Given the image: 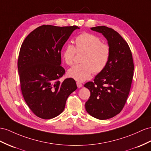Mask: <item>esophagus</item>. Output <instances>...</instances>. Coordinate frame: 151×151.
I'll return each mask as SVG.
<instances>
[{"label":"esophagus","instance_id":"obj_1","mask_svg":"<svg viewBox=\"0 0 151 151\" xmlns=\"http://www.w3.org/2000/svg\"><path fill=\"white\" fill-rule=\"evenodd\" d=\"M76 86H77V87H78V88H80V87H82L83 86V85H82V83H81L80 82H76Z\"/></svg>","mask_w":151,"mask_h":151}]
</instances>
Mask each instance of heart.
<instances>
[{"mask_svg": "<svg viewBox=\"0 0 151 151\" xmlns=\"http://www.w3.org/2000/svg\"><path fill=\"white\" fill-rule=\"evenodd\" d=\"M75 46L68 44L63 53L65 63L73 65L76 53L83 54L82 64L76 65L68 71V75L78 82L88 79L92 73L99 74L105 70L110 58L111 48L109 44L103 42L94 34L84 32L75 38Z\"/></svg>", "mask_w": 151, "mask_h": 151, "instance_id": "obj_1", "label": "heart"}]
</instances>
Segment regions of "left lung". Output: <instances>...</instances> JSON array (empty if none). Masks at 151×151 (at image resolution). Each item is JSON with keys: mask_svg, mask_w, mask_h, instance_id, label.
<instances>
[{"mask_svg": "<svg viewBox=\"0 0 151 151\" xmlns=\"http://www.w3.org/2000/svg\"><path fill=\"white\" fill-rule=\"evenodd\" d=\"M91 30L106 38L111 55L105 70L97 75L94 82L84 85L91 92L86 109L92 117L105 120L119 114L124 106L132 83L134 64L128 44L117 32L105 26Z\"/></svg>", "mask_w": 151, "mask_h": 151, "instance_id": "1", "label": "left lung"}]
</instances>
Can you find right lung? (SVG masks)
Returning <instances> with one entry per match:
<instances>
[{
  "instance_id": "obj_1",
  "label": "right lung",
  "mask_w": 151,
  "mask_h": 151,
  "mask_svg": "<svg viewBox=\"0 0 151 151\" xmlns=\"http://www.w3.org/2000/svg\"><path fill=\"white\" fill-rule=\"evenodd\" d=\"M78 26L43 25L34 30L23 42L18 59L21 91L29 109L38 117L50 119L64 110L65 102L77 86L75 80L59 79L61 50Z\"/></svg>"
}]
</instances>
